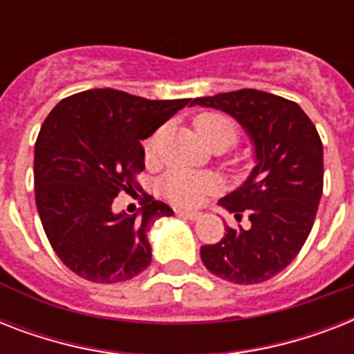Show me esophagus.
Instances as JSON below:
<instances>
[{"instance_id": "1", "label": "esophagus", "mask_w": 354, "mask_h": 354, "mask_svg": "<svg viewBox=\"0 0 354 354\" xmlns=\"http://www.w3.org/2000/svg\"><path fill=\"white\" fill-rule=\"evenodd\" d=\"M176 213L178 215L185 216V218H189V221H198L200 216H202V213H198V211H189V209H178Z\"/></svg>"}]
</instances>
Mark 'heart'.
Instances as JSON below:
<instances>
[{"label":"heart","instance_id":"1","mask_svg":"<svg viewBox=\"0 0 354 354\" xmlns=\"http://www.w3.org/2000/svg\"><path fill=\"white\" fill-rule=\"evenodd\" d=\"M196 132L205 143L211 147H230L236 139V124L230 115L221 112L202 113L194 121ZM161 136V130L147 141V152L154 154L156 145ZM215 180L205 174H194V172L182 171V169H172L161 178L160 191L161 194L178 205H198L204 198V194L213 191Z\"/></svg>","mask_w":354,"mask_h":354}]
</instances>
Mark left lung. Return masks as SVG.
I'll list each match as a JSON object with an SVG mask.
<instances>
[{"instance_id":"obj_1","label":"left lung","mask_w":354,"mask_h":354,"mask_svg":"<svg viewBox=\"0 0 354 354\" xmlns=\"http://www.w3.org/2000/svg\"><path fill=\"white\" fill-rule=\"evenodd\" d=\"M191 104L230 113L255 145L252 174L218 202L236 221L216 244L200 248L205 268L236 285L274 277L294 261L313 230L324 191V145L299 104L274 93L236 90Z\"/></svg>"}]
</instances>
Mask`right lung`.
Instances as JSON below:
<instances>
[{"mask_svg":"<svg viewBox=\"0 0 354 354\" xmlns=\"http://www.w3.org/2000/svg\"><path fill=\"white\" fill-rule=\"evenodd\" d=\"M191 99L150 101L112 88L66 97L35 145V198L60 261L93 283H119L152 261L147 232L171 205L147 196L141 213H113L119 193H136L145 169L141 141Z\"/></svg>","mask_w":354,"mask_h":354,"instance_id":"right-lung-1","label":"right lung"}]
</instances>
